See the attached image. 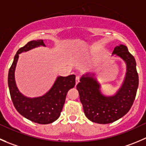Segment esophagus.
Returning <instances> with one entry per match:
<instances>
[{
    "label": "esophagus",
    "mask_w": 146,
    "mask_h": 146,
    "mask_svg": "<svg viewBox=\"0 0 146 146\" xmlns=\"http://www.w3.org/2000/svg\"><path fill=\"white\" fill-rule=\"evenodd\" d=\"M79 81H80V76H77L76 77V84L77 85L78 83H79Z\"/></svg>",
    "instance_id": "obj_1"
}]
</instances>
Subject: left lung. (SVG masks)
Instances as JSON below:
<instances>
[{
    "label": "left lung",
    "mask_w": 146,
    "mask_h": 146,
    "mask_svg": "<svg viewBox=\"0 0 146 146\" xmlns=\"http://www.w3.org/2000/svg\"><path fill=\"white\" fill-rule=\"evenodd\" d=\"M113 54L123 59L127 65L124 83L115 96H103L98 83L87 75L76 86L85 115L90 121L99 124L111 123L125 115L133 106L138 87L136 63L128 48L124 45L116 46Z\"/></svg>",
    "instance_id": "left-lung-1"
}]
</instances>
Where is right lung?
<instances>
[{"mask_svg": "<svg viewBox=\"0 0 146 146\" xmlns=\"http://www.w3.org/2000/svg\"><path fill=\"white\" fill-rule=\"evenodd\" d=\"M39 46H46L43 40L28 42L18 50L9 69L8 83L11 99L17 111L32 122L48 124L54 122L60 115L68 91L76 85V76L58 77L51 89L41 97L29 98L23 96L17 88L14 78L18 55Z\"/></svg>", "mask_w": 146, "mask_h": 146, "instance_id": "1", "label": "right lung"}]
</instances>
